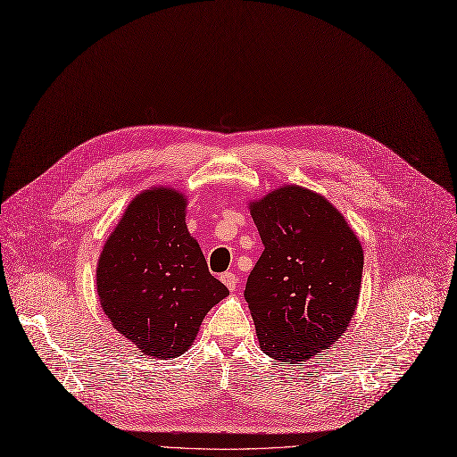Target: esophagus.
Wrapping results in <instances>:
<instances>
[{
	"mask_svg": "<svg viewBox=\"0 0 457 457\" xmlns=\"http://www.w3.org/2000/svg\"><path fill=\"white\" fill-rule=\"evenodd\" d=\"M220 278H221V282L228 287V291H234L237 287V284H239V278L234 272H228V270L223 272Z\"/></svg>",
	"mask_w": 457,
	"mask_h": 457,
	"instance_id": "1",
	"label": "esophagus"
}]
</instances>
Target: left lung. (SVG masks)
<instances>
[{"instance_id": "8db88e82", "label": "left lung", "mask_w": 457, "mask_h": 457, "mask_svg": "<svg viewBox=\"0 0 457 457\" xmlns=\"http://www.w3.org/2000/svg\"><path fill=\"white\" fill-rule=\"evenodd\" d=\"M263 253L245 300L260 347L282 362H303L347 328L359 302L364 254L338 210L302 187L251 204Z\"/></svg>"}]
</instances>
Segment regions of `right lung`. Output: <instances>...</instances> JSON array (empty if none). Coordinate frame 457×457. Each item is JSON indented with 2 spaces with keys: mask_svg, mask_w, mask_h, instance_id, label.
Masks as SVG:
<instances>
[{
  "mask_svg": "<svg viewBox=\"0 0 457 457\" xmlns=\"http://www.w3.org/2000/svg\"><path fill=\"white\" fill-rule=\"evenodd\" d=\"M187 201L170 188L137 195L104 245L96 291L113 328L138 351L179 357L204 314L228 295L208 272L185 223Z\"/></svg>",
  "mask_w": 457,
  "mask_h": 457,
  "instance_id": "add662e5",
  "label": "right lung"
}]
</instances>
